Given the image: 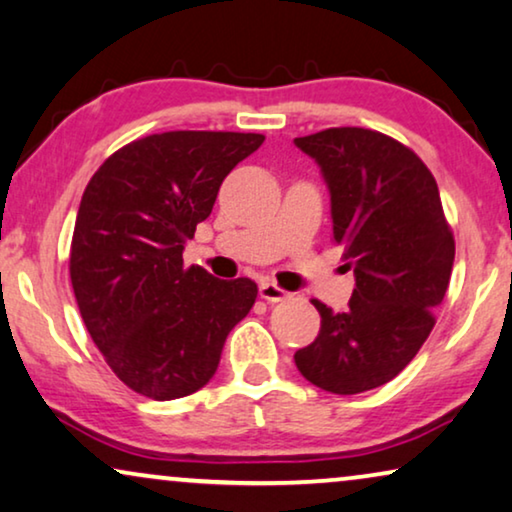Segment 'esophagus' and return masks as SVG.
Wrapping results in <instances>:
<instances>
[{"label":"esophagus","instance_id":"1","mask_svg":"<svg viewBox=\"0 0 512 512\" xmlns=\"http://www.w3.org/2000/svg\"><path fill=\"white\" fill-rule=\"evenodd\" d=\"M258 296H261L263 300H268V303H279V300L289 298V293H286L284 289H279L277 284L263 282L261 286H258Z\"/></svg>","mask_w":512,"mask_h":512}]
</instances>
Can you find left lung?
Here are the masks:
<instances>
[{
	"mask_svg": "<svg viewBox=\"0 0 512 512\" xmlns=\"http://www.w3.org/2000/svg\"><path fill=\"white\" fill-rule=\"evenodd\" d=\"M293 144L319 165L333 240L356 279L345 312L312 300L321 331L293 359L314 387L361 394L394 380L429 338L450 284L454 237L429 167L396 139L328 128Z\"/></svg>",
	"mask_w": 512,
	"mask_h": 512,
	"instance_id": "1",
	"label": "left lung"
}]
</instances>
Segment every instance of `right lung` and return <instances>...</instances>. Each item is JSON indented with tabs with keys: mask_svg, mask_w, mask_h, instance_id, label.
<instances>
[{
	"mask_svg": "<svg viewBox=\"0 0 512 512\" xmlns=\"http://www.w3.org/2000/svg\"><path fill=\"white\" fill-rule=\"evenodd\" d=\"M263 139L205 130L137 139L83 191L69 254L74 296L109 368L137 394L172 401L205 387L254 305L251 279L184 268V247L228 172Z\"/></svg>",
	"mask_w": 512,
	"mask_h": 512,
	"instance_id": "obj_1",
	"label": "right lung"
}]
</instances>
